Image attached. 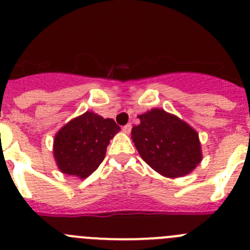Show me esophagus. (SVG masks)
<instances>
[{"label":"esophagus","instance_id":"1","mask_svg":"<svg viewBox=\"0 0 250 250\" xmlns=\"http://www.w3.org/2000/svg\"><path fill=\"white\" fill-rule=\"evenodd\" d=\"M131 129H132V125H125V127H123V132H125V134L131 133Z\"/></svg>","mask_w":250,"mask_h":250}]
</instances>
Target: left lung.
Returning a JSON list of instances; mask_svg holds the SVG:
<instances>
[{
  "mask_svg": "<svg viewBox=\"0 0 250 250\" xmlns=\"http://www.w3.org/2000/svg\"><path fill=\"white\" fill-rule=\"evenodd\" d=\"M132 141L142 160L165 177H181L203 160L199 133L185 121L161 108L140 114Z\"/></svg>",
  "mask_w": 250,
  "mask_h": 250,
  "instance_id": "1",
  "label": "left lung"
}]
</instances>
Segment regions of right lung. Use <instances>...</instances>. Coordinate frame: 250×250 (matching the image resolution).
<instances>
[{
  "label": "right lung",
  "mask_w": 250,
  "mask_h": 250,
  "mask_svg": "<svg viewBox=\"0 0 250 250\" xmlns=\"http://www.w3.org/2000/svg\"><path fill=\"white\" fill-rule=\"evenodd\" d=\"M121 131L112 118L85 112L69 121L54 137L53 153L62 173L79 179L90 176L105 157L109 141Z\"/></svg>",
  "instance_id": "add662e5"
}]
</instances>
